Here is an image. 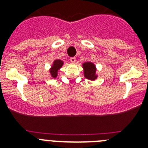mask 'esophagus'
<instances>
[{
  "label": "esophagus",
  "instance_id": "esophagus-1",
  "mask_svg": "<svg viewBox=\"0 0 148 148\" xmlns=\"http://www.w3.org/2000/svg\"><path fill=\"white\" fill-rule=\"evenodd\" d=\"M75 61H76V58H75V57H73V58H70V61H71L72 63H75Z\"/></svg>",
  "mask_w": 148,
  "mask_h": 148
}]
</instances>
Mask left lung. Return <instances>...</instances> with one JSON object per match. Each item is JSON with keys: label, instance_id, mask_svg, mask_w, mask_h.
Returning <instances> with one entry per match:
<instances>
[{"label": "left lung", "instance_id": "8db88e82", "mask_svg": "<svg viewBox=\"0 0 148 148\" xmlns=\"http://www.w3.org/2000/svg\"><path fill=\"white\" fill-rule=\"evenodd\" d=\"M82 68L84 70V75L86 78L90 81H95L98 78V74L96 73V66L95 64L90 61H87L82 64Z\"/></svg>", "mask_w": 148, "mask_h": 148}]
</instances>
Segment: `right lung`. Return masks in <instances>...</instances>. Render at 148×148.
Listing matches in <instances>:
<instances>
[{"label":"right lung","instance_id":"right-lung-1","mask_svg":"<svg viewBox=\"0 0 148 148\" xmlns=\"http://www.w3.org/2000/svg\"><path fill=\"white\" fill-rule=\"evenodd\" d=\"M63 65H64V61H61V60L55 59L53 61L49 70V75H50L51 78H55L58 76V72H59L60 69L62 67Z\"/></svg>","mask_w":148,"mask_h":148}]
</instances>
